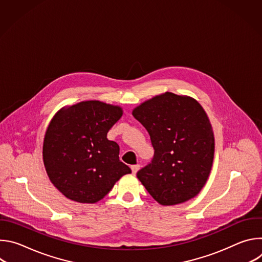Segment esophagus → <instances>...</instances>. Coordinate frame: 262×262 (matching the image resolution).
<instances>
[{"label":"esophagus","instance_id":"1","mask_svg":"<svg viewBox=\"0 0 262 262\" xmlns=\"http://www.w3.org/2000/svg\"><path fill=\"white\" fill-rule=\"evenodd\" d=\"M140 169V165H134L132 166V171H133V174H136Z\"/></svg>","mask_w":262,"mask_h":262}]
</instances>
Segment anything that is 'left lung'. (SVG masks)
<instances>
[{
  "mask_svg": "<svg viewBox=\"0 0 262 262\" xmlns=\"http://www.w3.org/2000/svg\"><path fill=\"white\" fill-rule=\"evenodd\" d=\"M150 136L155 157L137 173L147 192L161 205L195 198L209 176L214 137L202 105L193 97L165 92L133 110Z\"/></svg>",
  "mask_w": 262,
  "mask_h": 262,
  "instance_id": "1",
  "label": "left lung"
}]
</instances>
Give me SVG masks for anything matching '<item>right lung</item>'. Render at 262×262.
<instances>
[{
    "label": "right lung",
    "instance_id": "right-lung-1",
    "mask_svg": "<svg viewBox=\"0 0 262 262\" xmlns=\"http://www.w3.org/2000/svg\"><path fill=\"white\" fill-rule=\"evenodd\" d=\"M119 105L85 100L59 110L46 132L42 157L52 183L68 199L96 203L125 174L119 145L106 138L122 116Z\"/></svg>",
    "mask_w": 262,
    "mask_h": 262
}]
</instances>
